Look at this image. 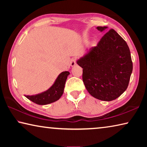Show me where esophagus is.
<instances>
[{"label":"esophagus","instance_id":"obj_1","mask_svg":"<svg viewBox=\"0 0 147 147\" xmlns=\"http://www.w3.org/2000/svg\"><path fill=\"white\" fill-rule=\"evenodd\" d=\"M76 61H77V59L75 58L71 59V65L72 67H73V66L75 65L76 64Z\"/></svg>","mask_w":147,"mask_h":147}]
</instances>
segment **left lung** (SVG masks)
I'll return each mask as SVG.
<instances>
[{"instance_id":"8db88e82","label":"left lung","mask_w":147,"mask_h":147,"mask_svg":"<svg viewBox=\"0 0 147 147\" xmlns=\"http://www.w3.org/2000/svg\"><path fill=\"white\" fill-rule=\"evenodd\" d=\"M96 28L102 32L107 26ZM77 63L83 69L82 80L89 94L104 101L115 100L126 91L133 69L128 45L113 29Z\"/></svg>"}]
</instances>
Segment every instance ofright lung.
<instances>
[{
  "label": "right lung",
  "instance_id": "add662e5",
  "mask_svg": "<svg viewBox=\"0 0 147 147\" xmlns=\"http://www.w3.org/2000/svg\"><path fill=\"white\" fill-rule=\"evenodd\" d=\"M69 74H70L69 71L62 72L48 90L36 95L25 96L30 100L39 105H46L59 100L63 93L65 84Z\"/></svg>",
  "mask_w": 147,
  "mask_h": 147
}]
</instances>
